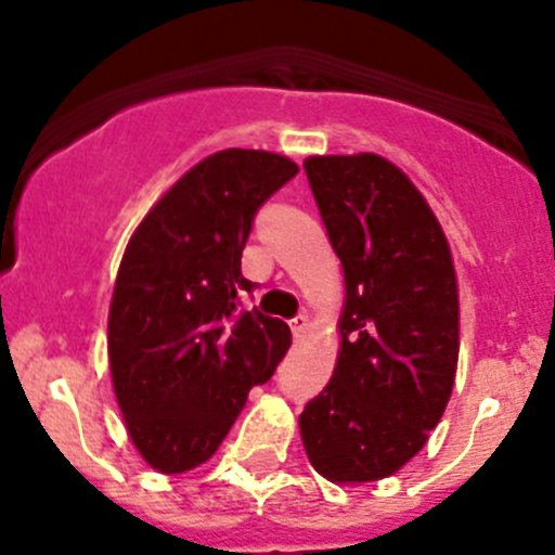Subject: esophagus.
<instances>
[{
  "label": "esophagus",
  "mask_w": 555,
  "mask_h": 555,
  "mask_svg": "<svg viewBox=\"0 0 555 555\" xmlns=\"http://www.w3.org/2000/svg\"><path fill=\"white\" fill-rule=\"evenodd\" d=\"M288 325H292L294 338H302V336H306V331H308V317H306V313H297V317H294Z\"/></svg>",
  "instance_id": "1"
}]
</instances>
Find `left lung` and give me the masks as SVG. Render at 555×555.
<instances>
[{"label":"left lung","instance_id":"obj_1","mask_svg":"<svg viewBox=\"0 0 555 555\" xmlns=\"http://www.w3.org/2000/svg\"><path fill=\"white\" fill-rule=\"evenodd\" d=\"M345 269L341 350L300 414L308 461L336 483L397 473L428 442L453 391L459 288L448 238L403 171L372 152L308 158Z\"/></svg>","mask_w":555,"mask_h":555}]
</instances>
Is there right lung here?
Returning a JSON list of instances; mask_svg holds the SVG:
<instances>
[{
	"instance_id": "right-lung-1",
	"label": "right lung",
	"mask_w": 555,
	"mask_h": 555,
	"mask_svg": "<svg viewBox=\"0 0 555 555\" xmlns=\"http://www.w3.org/2000/svg\"><path fill=\"white\" fill-rule=\"evenodd\" d=\"M261 150H224L185 171L132 233L107 320V356L130 439L158 473L217 453L253 386L292 347L283 320L242 311V249L255 214L297 175Z\"/></svg>"
}]
</instances>
